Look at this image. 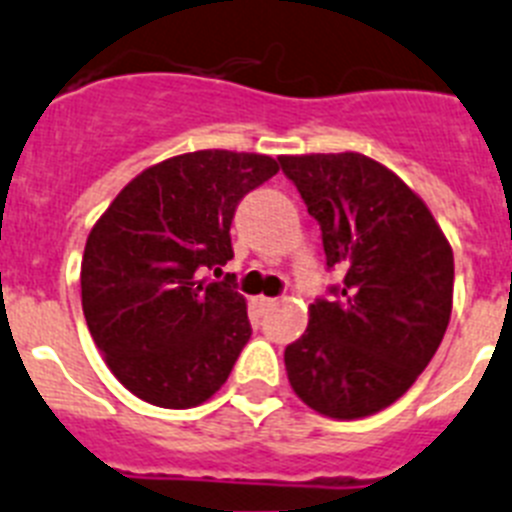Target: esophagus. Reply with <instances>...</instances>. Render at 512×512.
Here are the masks:
<instances>
[{
    "mask_svg": "<svg viewBox=\"0 0 512 512\" xmlns=\"http://www.w3.org/2000/svg\"><path fill=\"white\" fill-rule=\"evenodd\" d=\"M255 306L260 311H268V309H273V306H275V299H268V296H257Z\"/></svg>",
    "mask_w": 512,
    "mask_h": 512,
    "instance_id": "obj_1",
    "label": "esophagus"
}]
</instances>
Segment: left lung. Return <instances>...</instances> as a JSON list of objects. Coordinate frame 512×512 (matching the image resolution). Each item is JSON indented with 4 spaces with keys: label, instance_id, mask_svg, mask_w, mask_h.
I'll return each mask as SVG.
<instances>
[{
    "label": "left lung",
    "instance_id": "8db88e82",
    "mask_svg": "<svg viewBox=\"0 0 512 512\" xmlns=\"http://www.w3.org/2000/svg\"><path fill=\"white\" fill-rule=\"evenodd\" d=\"M322 226L327 268L345 270L335 301L309 306L286 348L291 389L332 420H361L397 402L446 335L453 250L420 195L376 159L278 157Z\"/></svg>",
    "mask_w": 512,
    "mask_h": 512
}]
</instances>
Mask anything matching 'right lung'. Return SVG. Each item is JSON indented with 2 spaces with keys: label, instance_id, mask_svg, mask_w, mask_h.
<instances>
[{
  "label": "right lung",
  "instance_id": "add662e5",
  "mask_svg": "<svg viewBox=\"0 0 512 512\" xmlns=\"http://www.w3.org/2000/svg\"><path fill=\"white\" fill-rule=\"evenodd\" d=\"M278 170L273 157L250 151L170 157L133 177L92 226L82 257L84 319L131 394L188 410L229 379L252 335L247 301L203 273L234 257L237 203Z\"/></svg>",
  "mask_w": 512,
  "mask_h": 512
}]
</instances>
